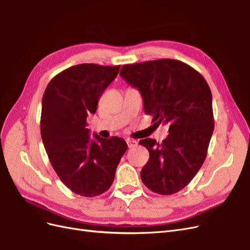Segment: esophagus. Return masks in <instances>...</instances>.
I'll list each match as a JSON object with an SVG mask.
<instances>
[{
    "mask_svg": "<svg viewBox=\"0 0 250 250\" xmlns=\"http://www.w3.org/2000/svg\"><path fill=\"white\" fill-rule=\"evenodd\" d=\"M126 143H127L128 148H133V147H136L137 146H138V141L133 140V139H127Z\"/></svg>",
    "mask_w": 250,
    "mask_h": 250,
    "instance_id": "obj_1",
    "label": "esophagus"
}]
</instances>
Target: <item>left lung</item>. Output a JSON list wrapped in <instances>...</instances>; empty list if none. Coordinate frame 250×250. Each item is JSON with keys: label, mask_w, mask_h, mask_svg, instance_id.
Segmentation results:
<instances>
[{"label": "left lung", "mask_w": 250, "mask_h": 250, "mask_svg": "<svg viewBox=\"0 0 250 250\" xmlns=\"http://www.w3.org/2000/svg\"><path fill=\"white\" fill-rule=\"evenodd\" d=\"M119 75L137 88L152 123L169 125L167 138L140 140L149 151L141 180L152 192L170 195L185 188L203 166L214 131L212 93L188 64L160 59L125 64Z\"/></svg>", "instance_id": "obj_1"}]
</instances>
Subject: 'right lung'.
<instances>
[{
    "label": "right lung",
    "mask_w": 250,
    "mask_h": 250,
    "mask_svg": "<svg viewBox=\"0 0 250 250\" xmlns=\"http://www.w3.org/2000/svg\"><path fill=\"white\" fill-rule=\"evenodd\" d=\"M120 65L83 63L55 76L42 98L40 133L47 157L61 182L76 194L93 197L106 192L127 149L123 138L91 140L88 114L95 113L104 89Z\"/></svg>",
    "instance_id": "add662e5"
}]
</instances>
